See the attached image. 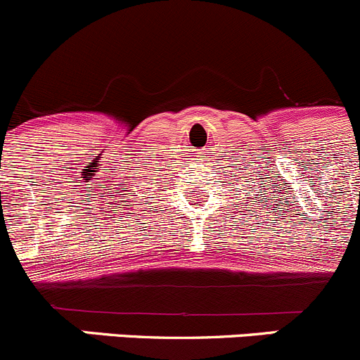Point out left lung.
Masks as SVG:
<instances>
[{
  "mask_svg": "<svg viewBox=\"0 0 360 360\" xmlns=\"http://www.w3.org/2000/svg\"><path fill=\"white\" fill-rule=\"evenodd\" d=\"M242 186H244V184H242ZM235 190H237V188H235ZM254 198H256V197H254Z\"/></svg>",
  "mask_w": 360,
  "mask_h": 360,
  "instance_id": "obj_1",
  "label": "left lung"
}]
</instances>
